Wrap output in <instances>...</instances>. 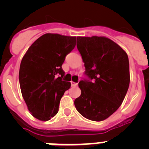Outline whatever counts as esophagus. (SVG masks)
Segmentation results:
<instances>
[{
  "label": "esophagus",
  "mask_w": 149,
  "mask_h": 149,
  "mask_svg": "<svg viewBox=\"0 0 149 149\" xmlns=\"http://www.w3.org/2000/svg\"><path fill=\"white\" fill-rule=\"evenodd\" d=\"M71 84H72V86H77V83H74V82H73V81H72V82H71Z\"/></svg>",
  "instance_id": "esophagus-1"
}]
</instances>
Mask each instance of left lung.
Listing matches in <instances>:
<instances>
[{"label":"left lung","instance_id":"obj_1","mask_svg":"<svg viewBox=\"0 0 149 149\" xmlns=\"http://www.w3.org/2000/svg\"><path fill=\"white\" fill-rule=\"evenodd\" d=\"M89 80L79 82L81 95L74 106L84 117L101 122L115 113L129 87L128 56L120 46L104 36L77 37Z\"/></svg>","mask_w":149,"mask_h":149}]
</instances>
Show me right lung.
Returning a JSON list of instances; mask_svg holds the SVG:
<instances>
[{"instance_id":"add662e5","label":"right lung","mask_w":149,"mask_h":149,"mask_svg":"<svg viewBox=\"0 0 149 149\" xmlns=\"http://www.w3.org/2000/svg\"><path fill=\"white\" fill-rule=\"evenodd\" d=\"M75 45L76 36L45 33L24 55L18 75L21 91L36 119L48 121L58 113L60 99L71 86L63 81L62 65Z\"/></svg>"}]
</instances>
